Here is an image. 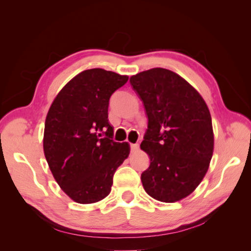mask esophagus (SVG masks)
Returning <instances> with one entry per match:
<instances>
[{
	"mask_svg": "<svg viewBox=\"0 0 251 251\" xmlns=\"http://www.w3.org/2000/svg\"><path fill=\"white\" fill-rule=\"evenodd\" d=\"M139 150V145L138 143H131L130 145V151L131 152H136Z\"/></svg>",
	"mask_w": 251,
	"mask_h": 251,
	"instance_id": "1",
	"label": "esophagus"
}]
</instances>
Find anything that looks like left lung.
Returning <instances> with one entry per match:
<instances>
[{
  "mask_svg": "<svg viewBox=\"0 0 251 251\" xmlns=\"http://www.w3.org/2000/svg\"><path fill=\"white\" fill-rule=\"evenodd\" d=\"M129 81L148 117L140 146L150 157V166L141 174L143 188L157 201L182 200L209 167L214 152L210 112L201 96L167 69L143 71Z\"/></svg>",
  "mask_w": 251,
  "mask_h": 251,
  "instance_id": "left-lung-1",
  "label": "left lung"
}]
</instances>
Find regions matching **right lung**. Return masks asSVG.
Instances as JSON below:
<instances>
[{
	"label": "right lung",
	"instance_id": "add662e5",
	"mask_svg": "<svg viewBox=\"0 0 251 251\" xmlns=\"http://www.w3.org/2000/svg\"><path fill=\"white\" fill-rule=\"evenodd\" d=\"M127 75L89 69L73 77L51 103L44 128V154L65 193L79 204L108 196L117 167L129 155L127 142L113 140L108 108Z\"/></svg>",
	"mask_w": 251,
	"mask_h": 251
}]
</instances>
